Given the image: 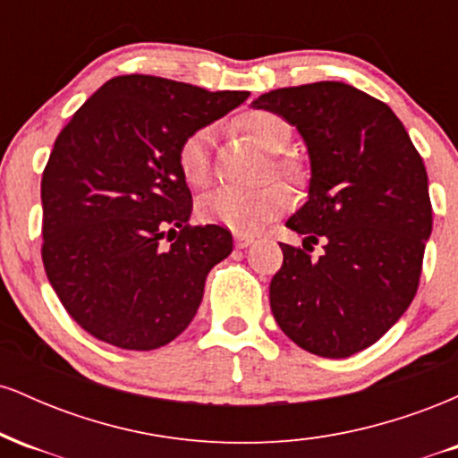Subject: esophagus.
Here are the masks:
<instances>
[{
  "label": "esophagus",
  "instance_id": "1",
  "mask_svg": "<svg viewBox=\"0 0 458 458\" xmlns=\"http://www.w3.org/2000/svg\"><path fill=\"white\" fill-rule=\"evenodd\" d=\"M251 243H254V236H251V234H234V245L241 247V250H243V247H247V245H251Z\"/></svg>",
  "mask_w": 458,
  "mask_h": 458
}]
</instances>
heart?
<instances>
[{
  "instance_id": "1",
  "label": "heart",
  "mask_w": 458,
  "mask_h": 458,
  "mask_svg": "<svg viewBox=\"0 0 458 458\" xmlns=\"http://www.w3.org/2000/svg\"><path fill=\"white\" fill-rule=\"evenodd\" d=\"M241 131H245L262 150L280 152L291 140V127L286 120L269 109H247L236 118ZM211 141L213 131L199 127L181 141L176 150V165L182 181L191 189L211 185ZM271 170L286 181L301 178V165L293 157L276 155ZM291 204V193L280 182L259 189H219L198 204V215L208 224L224 225L239 234H254L282 215Z\"/></svg>"
}]
</instances>
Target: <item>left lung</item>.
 I'll list each match as a JSON object with an SVG mask.
<instances>
[{
  "label": "left lung",
  "instance_id": "left-lung-1",
  "mask_svg": "<svg viewBox=\"0 0 458 458\" xmlns=\"http://www.w3.org/2000/svg\"><path fill=\"white\" fill-rule=\"evenodd\" d=\"M297 127L310 155L308 202L280 243L271 312L293 343L320 357L364 351L403 317L433 230L428 176L396 114L343 81L280 88L256 98ZM324 243L312 259L305 250Z\"/></svg>",
  "mask_w": 458,
  "mask_h": 458
}]
</instances>
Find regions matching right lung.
<instances>
[{
    "mask_svg": "<svg viewBox=\"0 0 458 458\" xmlns=\"http://www.w3.org/2000/svg\"><path fill=\"white\" fill-rule=\"evenodd\" d=\"M247 97L120 75L60 131L40 182L43 262L62 306L94 338L152 351L196 317L208 271L233 251V234L189 225L191 191L176 150ZM165 232L177 239L163 248Z\"/></svg>",
    "mask_w": 458,
    "mask_h": 458,
    "instance_id": "right-lung-1",
    "label": "right lung"
}]
</instances>
